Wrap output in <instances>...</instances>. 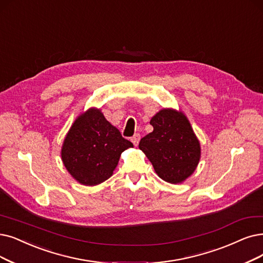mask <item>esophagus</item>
Masks as SVG:
<instances>
[{
    "instance_id": "1",
    "label": "esophagus",
    "mask_w": 263,
    "mask_h": 263,
    "mask_svg": "<svg viewBox=\"0 0 263 263\" xmlns=\"http://www.w3.org/2000/svg\"><path fill=\"white\" fill-rule=\"evenodd\" d=\"M132 142L134 143V145H136L137 146L138 145V143H139V140H140V135L139 134H135L133 137H132Z\"/></svg>"
}]
</instances>
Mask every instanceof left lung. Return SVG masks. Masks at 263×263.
Here are the masks:
<instances>
[{
    "label": "left lung",
    "instance_id": "1",
    "mask_svg": "<svg viewBox=\"0 0 263 263\" xmlns=\"http://www.w3.org/2000/svg\"><path fill=\"white\" fill-rule=\"evenodd\" d=\"M153 132L140 140L139 149L163 180L181 183L196 170L201 145L181 111L163 109L151 119Z\"/></svg>",
    "mask_w": 263,
    "mask_h": 263
}]
</instances>
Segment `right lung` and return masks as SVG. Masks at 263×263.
Wrapping results in <instances>:
<instances>
[{
	"label": "right lung",
	"instance_id": "add662e5",
	"mask_svg": "<svg viewBox=\"0 0 263 263\" xmlns=\"http://www.w3.org/2000/svg\"><path fill=\"white\" fill-rule=\"evenodd\" d=\"M133 146L99 109L90 108L72 124L62 144L61 159L77 181L92 186L109 179L122 152Z\"/></svg>",
	"mask_w": 263,
	"mask_h": 263
}]
</instances>
